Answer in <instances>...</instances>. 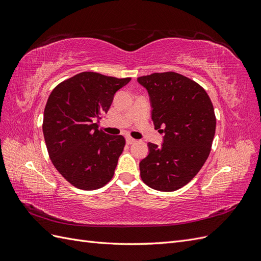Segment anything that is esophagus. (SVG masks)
Wrapping results in <instances>:
<instances>
[{"label": "esophagus", "mask_w": 261, "mask_h": 261, "mask_svg": "<svg viewBox=\"0 0 261 261\" xmlns=\"http://www.w3.org/2000/svg\"><path fill=\"white\" fill-rule=\"evenodd\" d=\"M136 141V139H134V138H132V137H126V143H127L128 145H130V144H134Z\"/></svg>", "instance_id": "obj_1"}]
</instances>
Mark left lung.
I'll return each instance as SVG.
<instances>
[{
  "label": "left lung",
  "instance_id": "left-lung-1",
  "mask_svg": "<svg viewBox=\"0 0 261 261\" xmlns=\"http://www.w3.org/2000/svg\"><path fill=\"white\" fill-rule=\"evenodd\" d=\"M147 89L162 146L149 143L140 176L155 191L174 192L189 183L208 159L216 133L212 102L200 85L174 72L137 78Z\"/></svg>",
  "mask_w": 261,
  "mask_h": 261
}]
</instances>
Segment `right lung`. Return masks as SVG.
<instances>
[{"label":"right lung","instance_id":"add662e5","mask_svg":"<svg viewBox=\"0 0 261 261\" xmlns=\"http://www.w3.org/2000/svg\"><path fill=\"white\" fill-rule=\"evenodd\" d=\"M129 81L83 72L59 84L49 96L42 124L46 149L55 169L73 186L93 191L112 179L125 138L99 129L98 120Z\"/></svg>","mask_w":261,"mask_h":261}]
</instances>
